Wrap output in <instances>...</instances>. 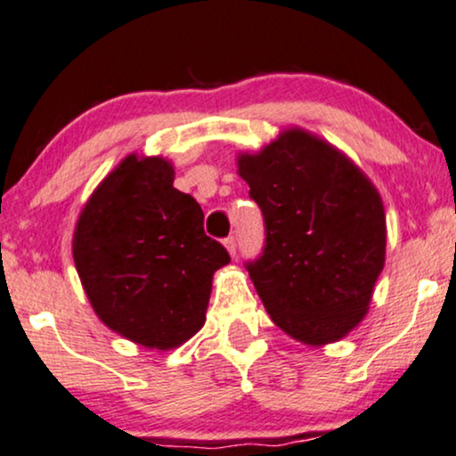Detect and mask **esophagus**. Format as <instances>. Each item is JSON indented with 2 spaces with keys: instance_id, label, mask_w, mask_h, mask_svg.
Returning a JSON list of instances; mask_svg holds the SVG:
<instances>
[{
  "instance_id": "34e87169",
  "label": "esophagus",
  "mask_w": 456,
  "mask_h": 456,
  "mask_svg": "<svg viewBox=\"0 0 456 456\" xmlns=\"http://www.w3.org/2000/svg\"><path fill=\"white\" fill-rule=\"evenodd\" d=\"M224 247H226L230 256H232V257L236 256V239H234V236H228V239L224 240Z\"/></svg>"
}]
</instances>
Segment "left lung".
I'll return each mask as SVG.
<instances>
[{"label":"left lung","instance_id":"8db88e82","mask_svg":"<svg viewBox=\"0 0 456 456\" xmlns=\"http://www.w3.org/2000/svg\"><path fill=\"white\" fill-rule=\"evenodd\" d=\"M236 165L264 214V253L247 270L272 322L305 346L344 339L369 312L386 265L379 191L350 157L301 127L239 152Z\"/></svg>","mask_w":456,"mask_h":456}]
</instances>
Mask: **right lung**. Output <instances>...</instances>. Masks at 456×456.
I'll use <instances>...</instances> for the list:
<instances>
[{"label": "right lung", "instance_id": "add662e5", "mask_svg": "<svg viewBox=\"0 0 456 456\" xmlns=\"http://www.w3.org/2000/svg\"><path fill=\"white\" fill-rule=\"evenodd\" d=\"M174 177L167 159L132 152L96 186L73 234L75 268L96 316L161 352L199 333L216 270L230 262Z\"/></svg>", "mask_w": 456, "mask_h": 456}]
</instances>
